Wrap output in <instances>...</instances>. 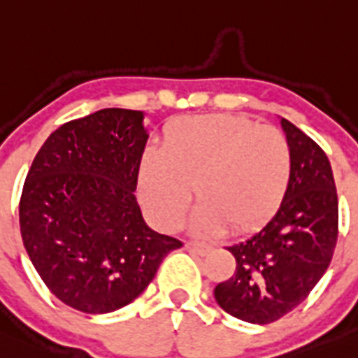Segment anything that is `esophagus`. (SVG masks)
Returning a JSON list of instances; mask_svg holds the SVG:
<instances>
[{
  "mask_svg": "<svg viewBox=\"0 0 358 358\" xmlns=\"http://www.w3.org/2000/svg\"><path fill=\"white\" fill-rule=\"evenodd\" d=\"M185 248H187L189 252L198 254V256H205V254H209L210 250H213V247H210V245L194 243V241H189V243H185Z\"/></svg>",
  "mask_w": 358,
  "mask_h": 358,
  "instance_id": "obj_1",
  "label": "esophagus"
}]
</instances>
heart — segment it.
Wrapping results in <instances>:
<instances>
[{"label":"heart","instance_id":"heart-1","mask_svg":"<svg viewBox=\"0 0 358 358\" xmlns=\"http://www.w3.org/2000/svg\"><path fill=\"white\" fill-rule=\"evenodd\" d=\"M292 175L285 133L236 115H194L173 122L162 149L138 169L142 205L164 231H175L194 194L191 229L200 236L250 231L278 209Z\"/></svg>","mask_w":358,"mask_h":358}]
</instances>
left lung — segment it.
Returning a JSON list of instances; mask_svg holds the SVG:
<instances>
[{"mask_svg":"<svg viewBox=\"0 0 358 358\" xmlns=\"http://www.w3.org/2000/svg\"><path fill=\"white\" fill-rule=\"evenodd\" d=\"M279 122L292 148L287 192L259 229L225 247L236 270L214 288L229 315L252 324L278 321L303 303L337 243L338 201L328 157L299 127Z\"/></svg>","mask_w":358,"mask_h":358,"instance_id":"obj_1","label":"left lung"}]
</instances>
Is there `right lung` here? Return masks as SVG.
<instances>
[{
  "label": "right lung",
  "instance_id": "1",
  "mask_svg": "<svg viewBox=\"0 0 358 358\" xmlns=\"http://www.w3.org/2000/svg\"><path fill=\"white\" fill-rule=\"evenodd\" d=\"M144 117L108 108L63 124L27 175L23 245L48 290L79 312L110 313L135 301L182 247L155 232L136 203Z\"/></svg>",
  "mask_w": 358,
  "mask_h": 358
}]
</instances>
